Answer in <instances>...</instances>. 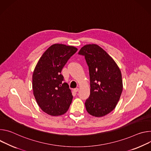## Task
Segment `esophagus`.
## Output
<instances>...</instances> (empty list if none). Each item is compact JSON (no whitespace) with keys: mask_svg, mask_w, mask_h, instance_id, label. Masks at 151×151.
<instances>
[{"mask_svg":"<svg viewBox=\"0 0 151 151\" xmlns=\"http://www.w3.org/2000/svg\"><path fill=\"white\" fill-rule=\"evenodd\" d=\"M73 91L75 92H77L78 91V88H75L73 89Z\"/></svg>","mask_w":151,"mask_h":151,"instance_id":"esophagus-1","label":"esophagus"}]
</instances>
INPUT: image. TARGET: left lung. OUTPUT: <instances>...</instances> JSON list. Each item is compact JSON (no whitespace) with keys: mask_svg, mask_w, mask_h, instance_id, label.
Segmentation results:
<instances>
[{"mask_svg":"<svg viewBox=\"0 0 151 151\" xmlns=\"http://www.w3.org/2000/svg\"><path fill=\"white\" fill-rule=\"evenodd\" d=\"M78 54L85 56L89 66L91 92L86 109L93 116H104L114 109L120 99L121 71L113 59L96 44L84 45Z\"/></svg>","mask_w":151,"mask_h":151,"instance_id":"left-lung-1","label":"left lung"}]
</instances>
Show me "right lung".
<instances>
[{"label": "right lung", "mask_w": 151, "mask_h": 151, "mask_svg": "<svg viewBox=\"0 0 151 151\" xmlns=\"http://www.w3.org/2000/svg\"><path fill=\"white\" fill-rule=\"evenodd\" d=\"M77 50L71 45L53 44L41 56L33 71V95L41 109L49 115H62L70 106L72 92L60 73Z\"/></svg>", "instance_id": "1"}]
</instances>
